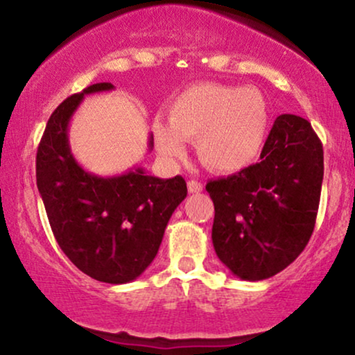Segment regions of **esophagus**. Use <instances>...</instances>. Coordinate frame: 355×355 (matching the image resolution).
Listing matches in <instances>:
<instances>
[{
    "instance_id": "esophagus-1",
    "label": "esophagus",
    "mask_w": 355,
    "mask_h": 355,
    "mask_svg": "<svg viewBox=\"0 0 355 355\" xmlns=\"http://www.w3.org/2000/svg\"><path fill=\"white\" fill-rule=\"evenodd\" d=\"M187 189H189V192H191V193H200L203 191V186L198 181H189Z\"/></svg>"
}]
</instances>
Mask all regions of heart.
Masks as SVG:
<instances>
[{
    "label": "heart",
    "instance_id": "heart-1",
    "mask_svg": "<svg viewBox=\"0 0 355 355\" xmlns=\"http://www.w3.org/2000/svg\"><path fill=\"white\" fill-rule=\"evenodd\" d=\"M157 152L166 162L186 155L196 142L197 155L208 169L241 173L259 159L270 130V106L255 87L200 82L173 96L168 124L153 123Z\"/></svg>",
    "mask_w": 355,
    "mask_h": 355
}]
</instances>
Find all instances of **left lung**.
I'll return each mask as SVG.
<instances>
[{
	"instance_id": "8db88e82",
	"label": "left lung",
	"mask_w": 355,
	"mask_h": 355,
	"mask_svg": "<svg viewBox=\"0 0 355 355\" xmlns=\"http://www.w3.org/2000/svg\"><path fill=\"white\" fill-rule=\"evenodd\" d=\"M322 182L323 147L312 125L278 116L259 163L207 184L218 259L244 281L283 271L312 236Z\"/></svg>"
}]
</instances>
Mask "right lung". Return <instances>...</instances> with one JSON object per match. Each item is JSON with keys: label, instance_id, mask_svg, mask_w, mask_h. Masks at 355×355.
Listing matches in <instances>:
<instances>
[{"label": "right lung", "instance_id": "obj_1", "mask_svg": "<svg viewBox=\"0 0 355 355\" xmlns=\"http://www.w3.org/2000/svg\"><path fill=\"white\" fill-rule=\"evenodd\" d=\"M111 90L113 84L98 82L53 111L37 150V187L67 259L90 278L124 284L137 279L157 257L187 186L182 176L155 178L142 166L96 176L77 163L67 135L72 116L85 95Z\"/></svg>", "mask_w": 355, "mask_h": 355}]
</instances>
